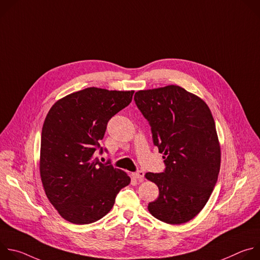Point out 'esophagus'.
I'll return each instance as SVG.
<instances>
[{
	"label": "esophagus",
	"instance_id": "1",
	"mask_svg": "<svg viewBox=\"0 0 260 260\" xmlns=\"http://www.w3.org/2000/svg\"><path fill=\"white\" fill-rule=\"evenodd\" d=\"M132 177L138 179L139 181H143L144 172H143V171H137V172H135V173H132Z\"/></svg>",
	"mask_w": 260,
	"mask_h": 260
}]
</instances>
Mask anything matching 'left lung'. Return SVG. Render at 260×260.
<instances>
[{"mask_svg":"<svg viewBox=\"0 0 260 260\" xmlns=\"http://www.w3.org/2000/svg\"><path fill=\"white\" fill-rule=\"evenodd\" d=\"M135 102L164 153V173H146L159 196L148 211L169 224L193 219L216 185L221 162L215 121L208 105L178 85L139 90Z\"/></svg>","mask_w":260,"mask_h":260,"instance_id":"obj_1","label":"left lung"}]
</instances>
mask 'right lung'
Returning a JSON list of instances; mask_svg holds the SVG:
<instances>
[{"mask_svg": "<svg viewBox=\"0 0 260 260\" xmlns=\"http://www.w3.org/2000/svg\"><path fill=\"white\" fill-rule=\"evenodd\" d=\"M134 92L88 87L49 110L42 127L40 176L47 199L71 223L103 218L131 182L125 172L103 165L94 152L108 121L131 104Z\"/></svg>", "mask_w": 260, "mask_h": 260, "instance_id": "add662e5", "label": "right lung"}]
</instances>
